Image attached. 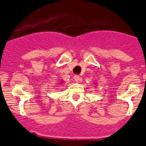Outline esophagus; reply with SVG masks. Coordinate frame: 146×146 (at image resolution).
Listing matches in <instances>:
<instances>
[{
	"mask_svg": "<svg viewBox=\"0 0 146 146\" xmlns=\"http://www.w3.org/2000/svg\"><path fill=\"white\" fill-rule=\"evenodd\" d=\"M74 80H75L77 82H80V81L82 80V78H81L79 75H74Z\"/></svg>",
	"mask_w": 146,
	"mask_h": 146,
	"instance_id": "34e87169",
	"label": "esophagus"
}]
</instances>
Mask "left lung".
I'll return each instance as SVG.
<instances>
[{"instance_id": "left-lung-1", "label": "left lung", "mask_w": 146, "mask_h": 146, "mask_svg": "<svg viewBox=\"0 0 146 146\" xmlns=\"http://www.w3.org/2000/svg\"><path fill=\"white\" fill-rule=\"evenodd\" d=\"M95 85H96V83H95Z\"/></svg>"}]
</instances>
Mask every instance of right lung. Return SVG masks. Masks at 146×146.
Wrapping results in <instances>:
<instances>
[{
	"label": "right lung",
	"instance_id": "obj_1",
	"mask_svg": "<svg viewBox=\"0 0 146 146\" xmlns=\"http://www.w3.org/2000/svg\"><path fill=\"white\" fill-rule=\"evenodd\" d=\"M62 83H64V81H60V84H62Z\"/></svg>",
	"mask_w": 146,
	"mask_h": 146
}]
</instances>
